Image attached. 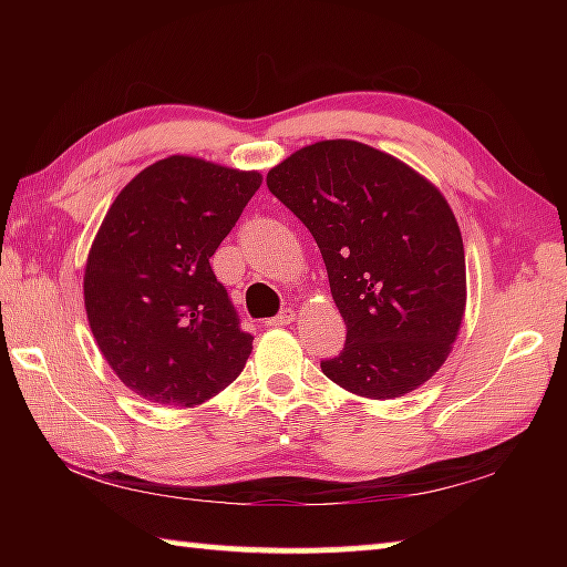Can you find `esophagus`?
Wrapping results in <instances>:
<instances>
[{
  "label": "esophagus",
  "instance_id": "esophagus-1",
  "mask_svg": "<svg viewBox=\"0 0 567 567\" xmlns=\"http://www.w3.org/2000/svg\"><path fill=\"white\" fill-rule=\"evenodd\" d=\"M290 322H295V310H292V307H282V310L277 312L272 320H267V324H270V328H285V324H290Z\"/></svg>",
  "mask_w": 567,
  "mask_h": 567
}]
</instances>
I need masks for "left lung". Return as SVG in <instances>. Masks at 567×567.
<instances>
[{
  "label": "left lung",
  "mask_w": 567,
  "mask_h": 567,
  "mask_svg": "<svg viewBox=\"0 0 567 567\" xmlns=\"http://www.w3.org/2000/svg\"><path fill=\"white\" fill-rule=\"evenodd\" d=\"M267 187L318 243L348 328L342 352L320 362L324 375L372 400L433 378L465 312V249L445 197L352 140L297 150Z\"/></svg>",
  "instance_id": "1"
}]
</instances>
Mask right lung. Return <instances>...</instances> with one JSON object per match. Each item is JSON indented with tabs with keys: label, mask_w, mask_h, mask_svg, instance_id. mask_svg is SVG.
Returning a JSON list of instances; mask_svg holds the SVG:
<instances>
[{
	"label": "right lung",
	"mask_w": 567,
	"mask_h": 567,
	"mask_svg": "<svg viewBox=\"0 0 567 567\" xmlns=\"http://www.w3.org/2000/svg\"><path fill=\"white\" fill-rule=\"evenodd\" d=\"M260 185V172L175 155L112 203L90 249L84 307L104 360L140 398L192 408L243 372L255 338L209 257Z\"/></svg>",
	"instance_id": "right-lung-1"
}]
</instances>
